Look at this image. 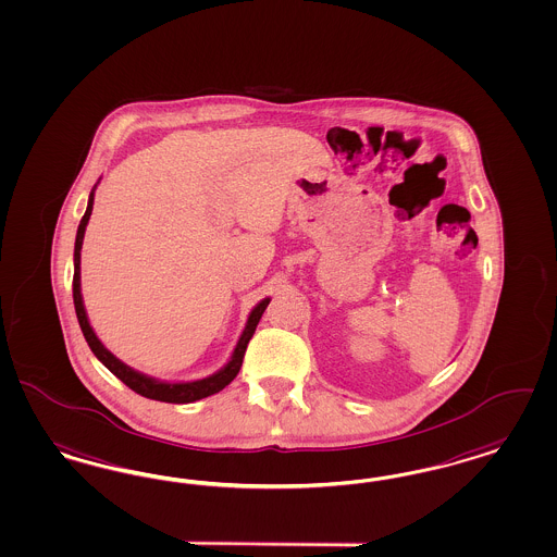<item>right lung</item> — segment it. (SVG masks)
Masks as SVG:
<instances>
[{"label": "right lung", "instance_id": "add662e5", "mask_svg": "<svg viewBox=\"0 0 557 557\" xmlns=\"http://www.w3.org/2000/svg\"><path fill=\"white\" fill-rule=\"evenodd\" d=\"M97 187V186H95ZM95 187L88 196V207L84 212L83 221L78 225V233H76V246H74V283H72V290H74V308H76V315H78V324L83 329L84 338L88 343L90 350L95 352V357L103 363L107 370L111 371L113 375H117L122 382H124L127 388H132L134 392H138L140 396L146 398H152V400H161V403H173V405H184V403H194V400H200V398H207L210 394H216V392L223 391L225 386H228L235 375L242 370V363H244V355L248 349L249 338L253 336L256 326L264 313V309L269 308L270 299H262L256 308L251 309L249 313L248 322H246V329L242 332L235 350L228 359L227 366L221 368L216 373L202 377V380H196V382H163V380H157V377H150L146 373L140 371L132 370L129 366H125L124 361H120L113 352L109 349H104L103 343L99 341V336L95 334V330L88 322V315H86V309H84L83 293H81V249H83L84 231L88 225V219L92 214V202H95Z\"/></svg>", "mask_w": 557, "mask_h": 557}]
</instances>
